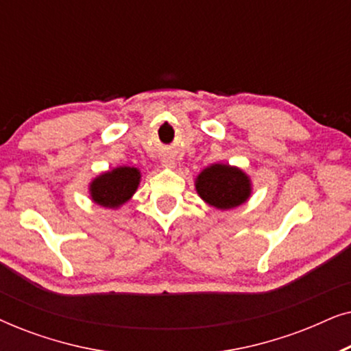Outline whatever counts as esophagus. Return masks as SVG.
Instances as JSON below:
<instances>
[{"label":"esophagus","instance_id":"34e87169","mask_svg":"<svg viewBox=\"0 0 351 351\" xmlns=\"http://www.w3.org/2000/svg\"><path fill=\"white\" fill-rule=\"evenodd\" d=\"M162 166H165V167H176V161L171 160V158H165V160H162Z\"/></svg>","mask_w":351,"mask_h":351}]
</instances>
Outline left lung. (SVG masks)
Here are the masks:
<instances>
[{
  "instance_id": "obj_1",
  "label": "left lung",
  "mask_w": 351,
  "mask_h": 351,
  "mask_svg": "<svg viewBox=\"0 0 351 351\" xmlns=\"http://www.w3.org/2000/svg\"><path fill=\"white\" fill-rule=\"evenodd\" d=\"M195 186L201 199L215 209H233L246 203L252 184L246 172L230 165H210L196 177Z\"/></svg>"
}]
</instances>
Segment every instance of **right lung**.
I'll return each instance as SVG.
<instances>
[{"label":"right lung","mask_w":351,"mask_h":351,"mask_svg":"<svg viewBox=\"0 0 351 351\" xmlns=\"http://www.w3.org/2000/svg\"><path fill=\"white\" fill-rule=\"evenodd\" d=\"M141 171L137 167L119 166L95 177L89 185L90 198L104 208L118 209L136 193L141 184Z\"/></svg>","instance_id":"right-lung-1"}]
</instances>
